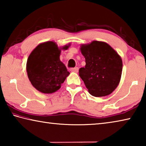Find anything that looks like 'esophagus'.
Segmentation results:
<instances>
[{
	"label": "esophagus",
	"mask_w": 146,
	"mask_h": 146,
	"mask_svg": "<svg viewBox=\"0 0 146 146\" xmlns=\"http://www.w3.org/2000/svg\"><path fill=\"white\" fill-rule=\"evenodd\" d=\"M70 71H72V72H75V73H77L78 71V67H75L73 68H71Z\"/></svg>",
	"instance_id": "obj_1"
}]
</instances>
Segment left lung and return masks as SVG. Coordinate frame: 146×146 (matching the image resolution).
Listing matches in <instances>:
<instances>
[{
    "label": "left lung",
    "mask_w": 146,
    "mask_h": 146,
    "mask_svg": "<svg viewBox=\"0 0 146 146\" xmlns=\"http://www.w3.org/2000/svg\"><path fill=\"white\" fill-rule=\"evenodd\" d=\"M81 53L86 59L84 68L79 70V76L89 93L100 97L111 93L119 84L122 61L118 53L107 43L93 41L82 45Z\"/></svg>",
    "instance_id": "8db88e82"
}]
</instances>
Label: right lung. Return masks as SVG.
Returning <instances> with one entry per match:
<instances>
[{"label":"right lung","instance_id":"1","mask_svg":"<svg viewBox=\"0 0 146 146\" xmlns=\"http://www.w3.org/2000/svg\"><path fill=\"white\" fill-rule=\"evenodd\" d=\"M60 54L57 45L48 41L39 44L29 56L26 65L28 78L33 87L42 93L55 92L70 74L60 60Z\"/></svg>","mask_w":146,"mask_h":146}]
</instances>
